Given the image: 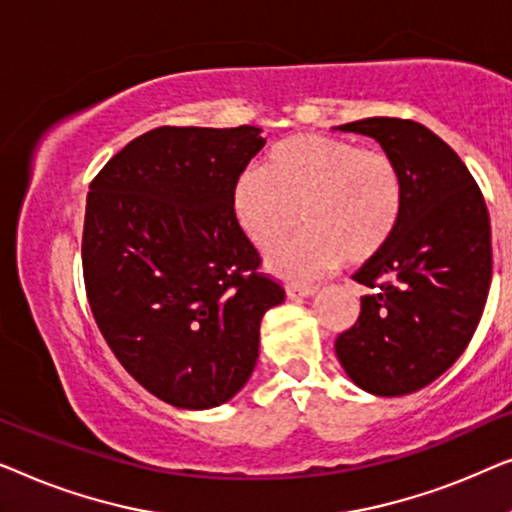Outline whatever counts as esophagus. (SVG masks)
I'll return each instance as SVG.
<instances>
[{
    "label": "esophagus",
    "mask_w": 512,
    "mask_h": 512,
    "mask_svg": "<svg viewBox=\"0 0 512 512\" xmlns=\"http://www.w3.org/2000/svg\"><path fill=\"white\" fill-rule=\"evenodd\" d=\"M318 292L315 285H287V297L292 299H304V297H313Z\"/></svg>",
    "instance_id": "34e87169"
}]
</instances>
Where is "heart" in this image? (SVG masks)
<instances>
[{
    "label": "heart",
    "instance_id": "heart-1",
    "mask_svg": "<svg viewBox=\"0 0 512 512\" xmlns=\"http://www.w3.org/2000/svg\"><path fill=\"white\" fill-rule=\"evenodd\" d=\"M234 215L259 250L276 248L301 222L306 229L273 257L287 278H311L338 264H366L397 234L403 178L385 150L341 136L297 134L246 167L232 192Z\"/></svg>",
    "mask_w": 512,
    "mask_h": 512
}]
</instances>
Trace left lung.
I'll list each match as a JSON object with an SVG mask.
<instances>
[{"mask_svg": "<svg viewBox=\"0 0 512 512\" xmlns=\"http://www.w3.org/2000/svg\"><path fill=\"white\" fill-rule=\"evenodd\" d=\"M376 139L403 178V215L387 248L355 276L369 287L336 338L352 383L378 397L422 390L475 334L492 283V229L478 183L420 122L366 118L338 127Z\"/></svg>", "mask_w": 512, "mask_h": 512, "instance_id": "obj_1", "label": "left lung"}]
</instances>
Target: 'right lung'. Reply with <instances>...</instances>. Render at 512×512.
I'll return each instance as SVG.
<instances>
[{"instance_id": "right-lung-1", "label": "right lung", "mask_w": 512, "mask_h": 512, "mask_svg": "<svg viewBox=\"0 0 512 512\" xmlns=\"http://www.w3.org/2000/svg\"><path fill=\"white\" fill-rule=\"evenodd\" d=\"M257 127H157L90 183L85 292L125 371L176 408L220 406L248 383L280 283L234 215V183L264 148Z\"/></svg>"}]
</instances>
